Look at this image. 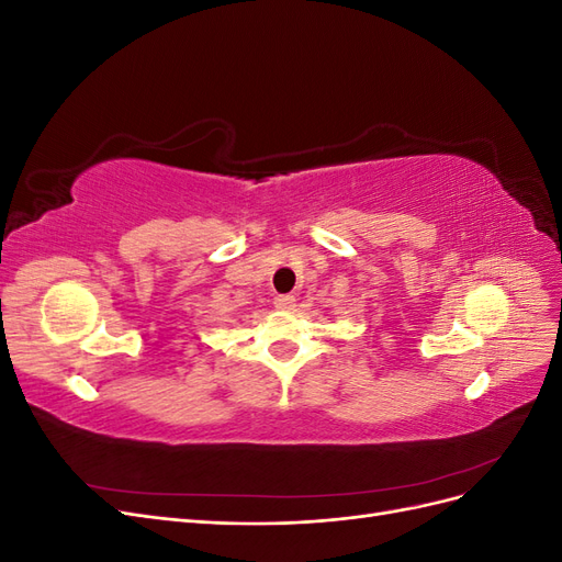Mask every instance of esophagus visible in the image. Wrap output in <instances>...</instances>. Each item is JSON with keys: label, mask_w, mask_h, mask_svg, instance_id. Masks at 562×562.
Returning a JSON list of instances; mask_svg holds the SVG:
<instances>
[{"label": "esophagus", "mask_w": 562, "mask_h": 562, "mask_svg": "<svg viewBox=\"0 0 562 562\" xmlns=\"http://www.w3.org/2000/svg\"><path fill=\"white\" fill-rule=\"evenodd\" d=\"M274 304H277V310H281V312H291L295 307V297L293 295H279L274 300Z\"/></svg>", "instance_id": "1"}]
</instances>
